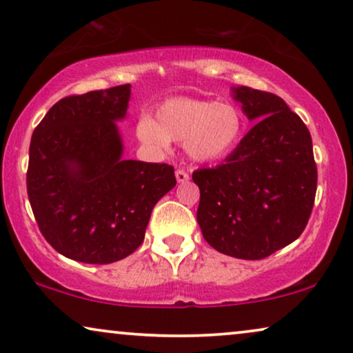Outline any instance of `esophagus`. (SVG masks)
<instances>
[{"label":"esophagus","instance_id":"1","mask_svg":"<svg viewBox=\"0 0 353 353\" xmlns=\"http://www.w3.org/2000/svg\"><path fill=\"white\" fill-rule=\"evenodd\" d=\"M175 175H176V181L178 183H186L188 180H190V175H188V172H185V170H176L175 172Z\"/></svg>","mask_w":353,"mask_h":353}]
</instances>
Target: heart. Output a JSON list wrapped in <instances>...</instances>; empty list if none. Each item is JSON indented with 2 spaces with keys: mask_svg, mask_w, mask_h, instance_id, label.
I'll return each mask as SVG.
<instances>
[{
  "mask_svg": "<svg viewBox=\"0 0 353 353\" xmlns=\"http://www.w3.org/2000/svg\"><path fill=\"white\" fill-rule=\"evenodd\" d=\"M138 138L148 146L167 149L170 141H185L194 162L221 161L238 148L244 117L233 104L194 98H172L156 109V117L138 122Z\"/></svg>",
  "mask_w": 353,
  "mask_h": 353,
  "instance_id": "heart-1",
  "label": "heart"
}]
</instances>
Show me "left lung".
I'll use <instances>...</instances> for the list:
<instances>
[{"label":"left lung","instance_id":"8db88e82","mask_svg":"<svg viewBox=\"0 0 353 353\" xmlns=\"http://www.w3.org/2000/svg\"><path fill=\"white\" fill-rule=\"evenodd\" d=\"M255 125L214 168H199L197 223L212 248L230 257L260 260L296 241L305 230L316 194L312 137L273 93L233 88Z\"/></svg>","mask_w":353,"mask_h":353}]
</instances>
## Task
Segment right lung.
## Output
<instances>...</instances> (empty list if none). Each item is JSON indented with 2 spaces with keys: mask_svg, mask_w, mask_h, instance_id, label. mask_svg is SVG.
<instances>
[{
  "mask_svg": "<svg viewBox=\"0 0 353 353\" xmlns=\"http://www.w3.org/2000/svg\"><path fill=\"white\" fill-rule=\"evenodd\" d=\"M130 85L72 94L32 134L27 194L45 239L67 259L112 263L144 239L154 205L176 185L168 163L123 161L115 122Z\"/></svg>",
  "mask_w": 353,
  "mask_h": 353,
  "instance_id": "1",
  "label": "right lung"
}]
</instances>
